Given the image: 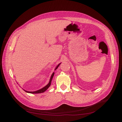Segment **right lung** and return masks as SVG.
Instances as JSON below:
<instances>
[{
	"mask_svg": "<svg viewBox=\"0 0 122 122\" xmlns=\"http://www.w3.org/2000/svg\"><path fill=\"white\" fill-rule=\"evenodd\" d=\"M61 64V63H59L58 66H56V69H55V70H56L59 67V66H60V64ZM54 72H53V73L52 74V75H51V77H50V81H49V83L46 85V86H45V87H43V88H42V89H40V90H37V91H33V92H30V91H25V92H27V93H32V94H37V93H43V92H45L47 90L48 88L50 87V85H51V81H52V78H53V76H54Z\"/></svg>",
	"mask_w": 122,
	"mask_h": 122,
	"instance_id": "add662e5",
	"label": "right lung"
}]
</instances>
